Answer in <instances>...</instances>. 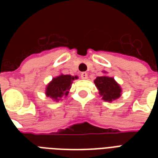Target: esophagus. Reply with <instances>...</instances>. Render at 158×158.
<instances>
[{"instance_id": "obj_1", "label": "esophagus", "mask_w": 158, "mask_h": 158, "mask_svg": "<svg viewBox=\"0 0 158 158\" xmlns=\"http://www.w3.org/2000/svg\"><path fill=\"white\" fill-rule=\"evenodd\" d=\"M81 78L83 79H86L87 78H88V74H87L86 72H83V73H81Z\"/></svg>"}]
</instances>
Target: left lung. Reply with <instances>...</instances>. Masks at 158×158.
Segmentation results:
<instances>
[{
	"instance_id": "obj_1",
	"label": "left lung",
	"mask_w": 158,
	"mask_h": 158,
	"mask_svg": "<svg viewBox=\"0 0 158 158\" xmlns=\"http://www.w3.org/2000/svg\"><path fill=\"white\" fill-rule=\"evenodd\" d=\"M94 84L104 101L112 102L120 97L121 89L113 78L107 76L97 77L94 80Z\"/></svg>"
}]
</instances>
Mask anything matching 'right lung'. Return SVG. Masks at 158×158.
<instances>
[{
	"label": "right lung",
	"instance_id": "1",
	"mask_svg": "<svg viewBox=\"0 0 158 158\" xmlns=\"http://www.w3.org/2000/svg\"><path fill=\"white\" fill-rule=\"evenodd\" d=\"M74 79H77V77L68 75V74L66 75L61 74L56 78H54L52 81L47 87V90H46L47 96L50 97L56 101H59L60 98L63 96L66 97L71 87L72 81Z\"/></svg>",
	"mask_w": 158,
	"mask_h": 158
}]
</instances>
